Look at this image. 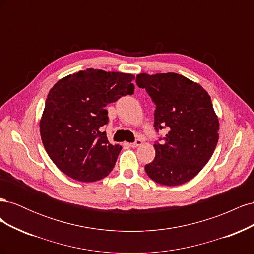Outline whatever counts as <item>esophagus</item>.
<instances>
[{
  "label": "esophagus",
  "mask_w": 254,
  "mask_h": 254,
  "mask_svg": "<svg viewBox=\"0 0 254 254\" xmlns=\"http://www.w3.org/2000/svg\"><path fill=\"white\" fill-rule=\"evenodd\" d=\"M143 144V142H142V140H140V139H137V140H135V142H133V143H130V146H131V147H137V146H141Z\"/></svg>",
  "instance_id": "34e87169"
}]
</instances>
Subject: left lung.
Instances as JSON below:
<instances>
[{"mask_svg": "<svg viewBox=\"0 0 254 254\" xmlns=\"http://www.w3.org/2000/svg\"><path fill=\"white\" fill-rule=\"evenodd\" d=\"M156 105L155 128H166L163 142L155 143L156 157L145 172L157 183L180 186L191 180L213 155L219 122L210 95L200 84L176 73L136 75Z\"/></svg>", "mask_w": 254, "mask_h": 254, "instance_id": "obj_1", "label": "left lung"}]
</instances>
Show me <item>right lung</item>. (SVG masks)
I'll return each instance as SVG.
<instances>
[{
    "mask_svg": "<svg viewBox=\"0 0 254 254\" xmlns=\"http://www.w3.org/2000/svg\"><path fill=\"white\" fill-rule=\"evenodd\" d=\"M133 79L132 74L87 68L54 84L40 120V134L61 172L93 182L113 170L122 146L110 144L102 131L109 121L105 107L133 94Z\"/></svg>",
    "mask_w": 254,
    "mask_h": 254,
    "instance_id": "1",
    "label": "right lung"
}]
</instances>
